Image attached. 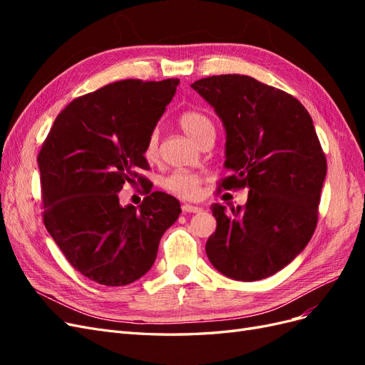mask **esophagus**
<instances>
[{"label": "esophagus", "instance_id": "34e87169", "mask_svg": "<svg viewBox=\"0 0 365 365\" xmlns=\"http://www.w3.org/2000/svg\"><path fill=\"white\" fill-rule=\"evenodd\" d=\"M182 213H201L202 208L197 205H190V204H184L182 207Z\"/></svg>", "mask_w": 365, "mask_h": 365}]
</instances>
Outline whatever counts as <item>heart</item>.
<instances>
[{
	"label": "heart",
	"mask_w": 365,
	"mask_h": 365,
	"mask_svg": "<svg viewBox=\"0 0 365 365\" xmlns=\"http://www.w3.org/2000/svg\"><path fill=\"white\" fill-rule=\"evenodd\" d=\"M178 123L181 129L189 135L197 145L210 137H215V125L212 118L201 111H187L180 115ZM145 157L149 161H153L158 158V134L157 132H152L149 135L146 146H145ZM165 189L169 192L175 193L176 196L181 197H196L200 193V185H201V176L185 172V170H176L170 173L164 181Z\"/></svg>",
	"instance_id": "1"
}]
</instances>
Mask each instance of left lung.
Listing matches in <instances>:
<instances>
[{
  "label": "left lung",
  "mask_w": 365,
  "mask_h": 365,
  "mask_svg": "<svg viewBox=\"0 0 365 365\" xmlns=\"http://www.w3.org/2000/svg\"><path fill=\"white\" fill-rule=\"evenodd\" d=\"M227 132L225 190L248 189L244 207L213 204L205 252L227 277L256 282L283 269L311 240L327 164L312 117L291 94L250 76L220 74L190 85Z\"/></svg>",
  "instance_id": "obj_1"
}]
</instances>
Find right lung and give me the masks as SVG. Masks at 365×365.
<instances>
[{"instance_id":"obj_1","label":"right lung","mask_w":365,"mask_h":365,"mask_svg":"<svg viewBox=\"0 0 365 365\" xmlns=\"http://www.w3.org/2000/svg\"><path fill=\"white\" fill-rule=\"evenodd\" d=\"M178 83L128 79L77 97L43 141V224L71 267L93 282L125 286L143 277L181 213L164 192H151L140 208L118 201L126 182H143L137 170L149 169L146 141Z\"/></svg>"}]
</instances>
